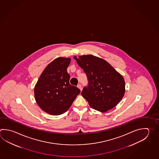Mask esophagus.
Instances as JSON below:
<instances>
[{"label": "esophagus", "instance_id": "obj_1", "mask_svg": "<svg viewBox=\"0 0 159 159\" xmlns=\"http://www.w3.org/2000/svg\"><path fill=\"white\" fill-rule=\"evenodd\" d=\"M78 88H79L81 91V90H82V88H81V85L80 84H79V85H78Z\"/></svg>", "mask_w": 159, "mask_h": 159}]
</instances>
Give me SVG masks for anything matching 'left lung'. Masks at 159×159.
Listing matches in <instances>:
<instances>
[{"mask_svg": "<svg viewBox=\"0 0 159 159\" xmlns=\"http://www.w3.org/2000/svg\"><path fill=\"white\" fill-rule=\"evenodd\" d=\"M89 81L81 95L92 108L105 112L115 107L123 98L125 84L123 76L106 61L92 54L74 56Z\"/></svg>", "mask_w": 159, "mask_h": 159, "instance_id": "8db88e82", "label": "left lung"}]
</instances>
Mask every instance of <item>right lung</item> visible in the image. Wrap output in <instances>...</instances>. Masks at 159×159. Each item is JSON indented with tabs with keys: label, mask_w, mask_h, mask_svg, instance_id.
<instances>
[{
	"label": "right lung",
	"mask_w": 159,
	"mask_h": 159,
	"mask_svg": "<svg viewBox=\"0 0 159 159\" xmlns=\"http://www.w3.org/2000/svg\"><path fill=\"white\" fill-rule=\"evenodd\" d=\"M70 58L58 57L48 64L34 88L36 103L52 115L65 113L71 107L80 90L70 84L67 69Z\"/></svg>",
	"instance_id": "obj_1"
}]
</instances>
